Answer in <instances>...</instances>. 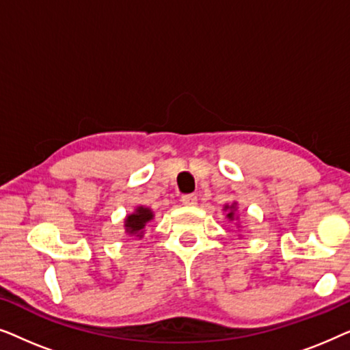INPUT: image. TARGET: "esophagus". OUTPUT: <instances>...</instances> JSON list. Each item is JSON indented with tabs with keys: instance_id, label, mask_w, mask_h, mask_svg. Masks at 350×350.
Instances as JSON below:
<instances>
[{
	"instance_id": "esophagus-1",
	"label": "esophagus",
	"mask_w": 350,
	"mask_h": 350,
	"mask_svg": "<svg viewBox=\"0 0 350 350\" xmlns=\"http://www.w3.org/2000/svg\"><path fill=\"white\" fill-rule=\"evenodd\" d=\"M181 202H183V205H188V207H193V205L198 204V196L196 194L181 196Z\"/></svg>"
}]
</instances>
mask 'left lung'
<instances>
[{
    "label": "left lung",
    "instance_id": "obj_1",
    "mask_svg": "<svg viewBox=\"0 0 350 350\" xmlns=\"http://www.w3.org/2000/svg\"><path fill=\"white\" fill-rule=\"evenodd\" d=\"M226 208H228V207H226ZM231 208H232V210H231V212H229V213H228V218H229V219H232V218H234V205H232V207H231Z\"/></svg>",
    "mask_w": 350,
    "mask_h": 350
}]
</instances>
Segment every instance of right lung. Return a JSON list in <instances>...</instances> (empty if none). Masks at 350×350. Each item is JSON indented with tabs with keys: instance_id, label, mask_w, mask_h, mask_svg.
Returning <instances> with one entry per match:
<instances>
[{
	"instance_id": "obj_1",
	"label": "right lung",
	"mask_w": 350,
	"mask_h": 350,
	"mask_svg": "<svg viewBox=\"0 0 350 350\" xmlns=\"http://www.w3.org/2000/svg\"><path fill=\"white\" fill-rule=\"evenodd\" d=\"M152 218V212L150 208H145V207H138L135 210V213L129 215L127 219H126V231L129 234H138V236H142L143 234V228H145V224L150 221Z\"/></svg>"
}]
</instances>
